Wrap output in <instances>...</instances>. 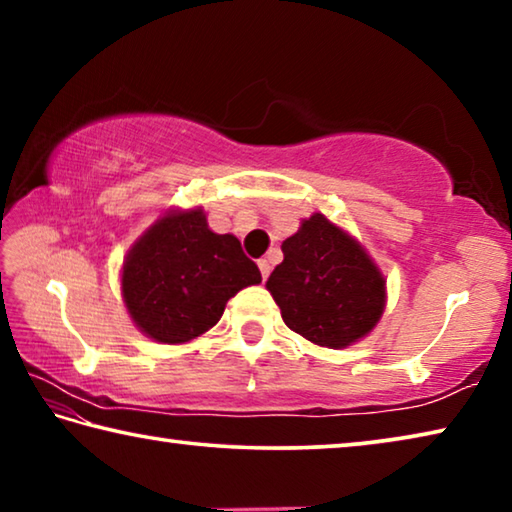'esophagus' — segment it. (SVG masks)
<instances>
[{
    "mask_svg": "<svg viewBox=\"0 0 512 512\" xmlns=\"http://www.w3.org/2000/svg\"><path fill=\"white\" fill-rule=\"evenodd\" d=\"M257 266H259V271H262V280L266 282L268 275H271V264H268V259H259Z\"/></svg>",
    "mask_w": 512,
    "mask_h": 512,
    "instance_id": "1",
    "label": "esophagus"
}]
</instances>
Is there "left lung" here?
I'll list each match as a JSON object with an SVG mask.
<instances>
[{
	"mask_svg": "<svg viewBox=\"0 0 512 512\" xmlns=\"http://www.w3.org/2000/svg\"><path fill=\"white\" fill-rule=\"evenodd\" d=\"M284 262L266 282L282 320L323 348L366 336L386 305V284L357 241L314 214L282 244Z\"/></svg>",
	"mask_w": 512,
	"mask_h": 512,
	"instance_id": "1",
	"label": "left lung"
}]
</instances>
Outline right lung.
<instances>
[{
  "mask_svg": "<svg viewBox=\"0 0 512 512\" xmlns=\"http://www.w3.org/2000/svg\"><path fill=\"white\" fill-rule=\"evenodd\" d=\"M262 282L237 237L216 235L201 210L173 212L126 257L121 293L137 327L160 343H185L219 323L237 291Z\"/></svg>",
  "mask_w": 512,
  "mask_h": 512,
  "instance_id": "obj_1",
  "label": "right lung"
}]
</instances>
